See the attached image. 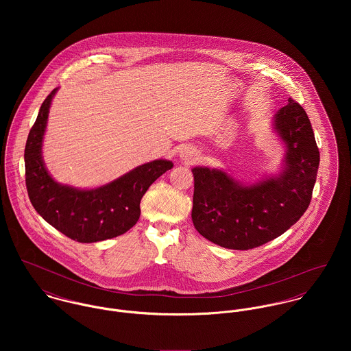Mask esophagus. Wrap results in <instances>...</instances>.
Here are the masks:
<instances>
[{"label":"esophagus","mask_w":351,"mask_h":351,"mask_svg":"<svg viewBox=\"0 0 351 351\" xmlns=\"http://www.w3.org/2000/svg\"><path fill=\"white\" fill-rule=\"evenodd\" d=\"M180 156H181L182 160H185V162H188V163H192V162L196 160L197 152L193 150V149H184V150L181 151Z\"/></svg>","instance_id":"esophagus-1"}]
</instances>
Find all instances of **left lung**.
<instances>
[{"label": "left lung", "mask_w": 351, "mask_h": 351, "mask_svg": "<svg viewBox=\"0 0 351 351\" xmlns=\"http://www.w3.org/2000/svg\"><path fill=\"white\" fill-rule=\"evenodd\" d=\"M285 143V165L277 177L242 185L223 170L195 167L192 220L215 245L232 250L262 246L289 230L306 210L320 162L311 121L299 102L288 99L274 116Z\"/></svg>", "instance_id": "obj_1"}]
</instances>
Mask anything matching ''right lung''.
I'll return each mask as SVG.
<instances>
[{
    "instance_id": "right-lung-1",
    "label": "right lung",
    "mask_w": 351,
    "mask_h": 351,
    "mask_svg": "<svg viewBox=\"0 0 351 351\" xmlns=\"http://www.w3.org/2000/svg\"><path fill=\"white\" fill-rule=\"evenodd\" d=\"M56 90L42 104L25 145V185L29 200L49 224L73 241L93 243L123 235L139 220L141 200L151 184L170 170L173 163L156 159L89 191L58 184L42 158L51 101Z\"/></svg>"
}]
</instances>
